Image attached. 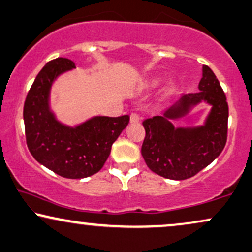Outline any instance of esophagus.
Masks as SVG:
<instances>
[{"mask_svg": "<svg viewBox=\"0 0 252 252\" xmlns=\"http://www.w3.org/2000/svg\"><path fill=\"white\" fill-rule=\"evenodd\" d=\"M141 120V117H140V115L138 114H132L130 115V123H133V124H136V123H138Z\"/></svg>", "mask_w": 252, "mask_h": 252, "instance_id": "obj_1", "label": "esophagus"}]
</instances>
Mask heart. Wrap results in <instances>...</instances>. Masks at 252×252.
<instances>
[{
    "mask_svg": "<svg viewBox=\"0 0 252 252\" xmlns=\"http://www.w3.org/2000/svg\"><path fill=\"white\" fill-rule=\"evenodd\" d=\"M159 84V81L158 79H150V81H148L147 83H145V87H148V89H153V87H156L157 85ZM175 89V85L173 83H169L168 85L166 86V92L167 93H171Z\"/></svg>",
    "mask_w": 252,
    "mask_h": 252,
    "instance_id": "1",
    "label": "heart"
}]
</instances>
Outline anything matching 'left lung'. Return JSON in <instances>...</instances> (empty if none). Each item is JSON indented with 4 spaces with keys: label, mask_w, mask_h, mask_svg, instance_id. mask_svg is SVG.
Returning a JSON list of instances; mask_svg holds the SVG:
<instances>
[{
    "label": "left lung",
    "mask_w": 252,
    "mask_h": 252,
    "mask_svg": "<svg viewBox=\"0 0 252 252\" xmlns=\"http://www.w3.org/2000/svg\"><path fill=\"white\" fill-rule=\"evenodd\" d=\"M199 93L184 94L162 116L145 119L142 156L153 173L169 180H187L210 165L227 140L228 104L213 70L203 65ZM203 100L212 105L201 126L175 127L172 123Z\"/></svg>",
    "instance_id": "obj_1"
}]
</instances>
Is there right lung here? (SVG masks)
<instances>
[{"instance_id":"right-lung-1","label":"right lung","mask_w":252,"mask_h":252,"mask_svg":"<svg viewBox=\"0 0 252 252\" xmlns=\"http://www.w3.org/2000/svg\"><path fill=\"white\" fill-rule=\"evenodd\" d=\"M75 68L67 58H57L43 67L25 101L24 122L32 156L53 173L77 180L103 167L129 116H95L75 127L60 123L50 108L51 87L61 74Z\"/></svg>"}]
</instances>
